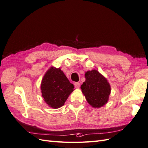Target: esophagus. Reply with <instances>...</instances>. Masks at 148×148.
<instances>
[{
	"label": "esophagus",
	"instance_id": "obj_1",
	"mask_svg": "<svg viewBox=\"0 0 148 148\" xmlns=\"http://www.w3.org/2000/svg\"><path fill=\"white\" fill-rule=\"evenodd\" d=\"M74 87L75 88H79L80 87V84L79 82H75L74 83Z\"/></svg>",
	"mask_w": 148,
	"mask_h": 148
}]
</instances>
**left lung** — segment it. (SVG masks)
<instances>
[{"mask_svg": "<svg viewBox=\"0 0 148 148\" xmlns=\"http://www.w3.org/2000/svg\"><path fill=\"white\" fill-rule=\"evenodd\" d=\"M85 77L80 88L88 103L94 108L105 105L111 91L107 79L96 69L85 72Z\"/></svg>", "mask_w": 148, "mask_h": 148, "instance_id": "obj_1", "label": "left lung"}]
</instances>
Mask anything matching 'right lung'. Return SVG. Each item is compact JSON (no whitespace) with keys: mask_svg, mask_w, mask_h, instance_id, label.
I'll return each instance as SVG.
<instances>
[{"mask_svg":"<svg viewBox=\"0 0 148 148\" xmlns=\"http://www.w3.org/2000/svg\"><path fill=\"white\" fill-rule=\"evenodd\" d=\"M74 88L61 69L53 66L47 70L40 84L42 97L48 106L53 109L64 105Z\"/></svg>","mask_w":148,"mask_h":148,"instance_id":"obj_1","label":"right lung"}]
</instances>
